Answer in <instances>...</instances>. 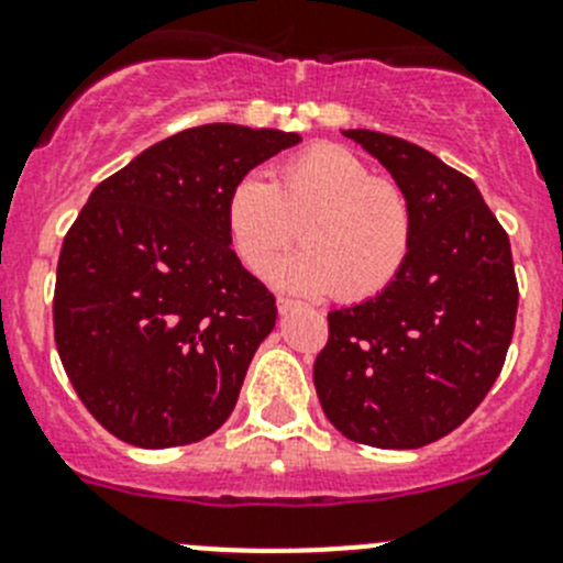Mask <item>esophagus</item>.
<instances>
[{"label": "esophagus", "instance_id": "34e87169", "mask_svg": "<svg viewBox=\"0 0 563 563\" xmlns=\"http://www.w3.org/2000/svg\"><path fill=\"white\" fill-rule=\"evenodd\" d=\"M294 306H297V302L288 300V297H280V300H277V311H280V313H288Z\"/></svg>", "mask_w": 563, "mask_h": 563}]
</instances>
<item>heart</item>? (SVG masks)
Segmentation results:
<instances>
[{"instance_id": "1", "label": "heart", "mask_w": 563, "mask_h": 563, "mask_svg": "<svg viewBox=\"0 0 563 563\" xmlns=\"http://www.w3.org/2000/svg\"><path fill=\"white\" fill-rule=\"evenodd\" d=\"M232 252L252 275H266L297 235L306 250L272 269L280 288L306 297L336 294L364 302L387 291L412 250V205L395 181L373 176L342 145H311L283 162L275 181L246 174L224 205Z\"/></svg>"}]
</instances>
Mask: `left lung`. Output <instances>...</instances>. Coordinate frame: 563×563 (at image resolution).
<instances>
[{
    "label": "left lung",
    "instance_id": "1",
    "mask_svg": "<svg viewBox=\"0 0 563 563\" xmlns=\"http://www.w3.org/2000/svg\"><path fill=\"white\" fill-rule=\"evenodd\" d=\"M412 205V250L373 300L328 313L313 387L328 420L376 449H420L483 404L505 364L519 286L477 185L401 136L344 131Z\"/></svg>",
    "mask_w": 563,
    "mask_h": 563
}]
</instances>
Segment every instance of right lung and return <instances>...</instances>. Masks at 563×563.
<instances>
[{
    "label": "right lung",
    "mask_w": 563,
    "mask_h": 563,
    "mask_svg": "<svg viewBox=\"0 0 563 563\" xmlns=\"http://www.w3.org/2000/svg\"><path fill=\"white\" fill-rule=\"evenodd\" d=\"M300 134L210 123L151 145L92 190L58 257L55 347L106 432L140 449L230 418L275 294L230 250L224 205Z\"/></svg>",
    "instance_id": "right-lung-1"
}]
</instances>
